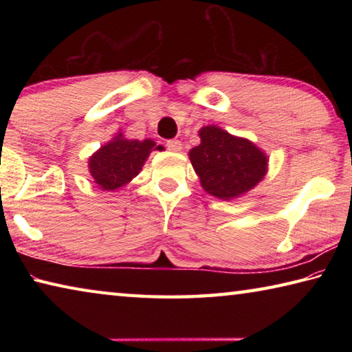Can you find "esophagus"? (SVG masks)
<instances>
[{
  "mask_svg": "<svg viewBox=\"0 0 352 352\" xmlns=\"http://www.w3.org/2000/svg\"><path fill=\"white\" fill-rule=\"evenodd\" d=\"M166 147L169 148L172 152H180L182 151V142L178 140H169L166 141Z\"/></svg>",
  "mask_w": 352,
  "mask_h": 352,
  "instance_id": "1",
  "label": "esophagus"
}]
</instances>
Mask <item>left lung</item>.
I'll use <instances>...</instances> for the list:
<instances>
[{"mask_svg": "<svg viewBox=\"0 0 352 352\" xmlns=\"http://www.w3.org/2000/svg\"><path fill=\"white\" fill-rule=\"evenodd\" d=\"M201 142L189 151L200 184L214 197L230 200L248 192L267 174V155L252 141L216 126L201 127Z\"/></svg>", "mask_w": 352, "mask_h": 352, "instance_id": "obj_1", "label": "left lung"}]
</instances>
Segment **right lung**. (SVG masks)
<instances>
[{
  "instance_id": "right-lung-1",
  "label": "right lung",
  "mask_w": 352,
  "mask_h": 352,
  "mask_svg": "<svg viewBox=\"0 0 352 352\" xmlns=\"http://www.w3.org/2000/svg\"><path fill=\"white\" fill-rule=\"evenodd\" d=\"M153 148L162 151L163 147L155 146L152 140H126L122 133H118L91 155L88 169L100 189L115 190L140 174Z\"/></svg>"
}]
</instances>
